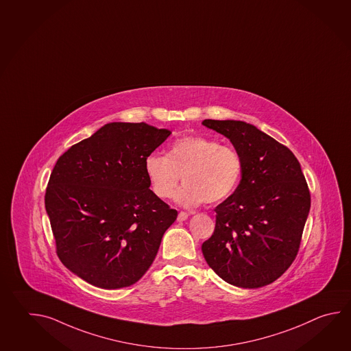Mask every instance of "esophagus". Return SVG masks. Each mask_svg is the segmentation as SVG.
Listing matches in <instances>:
<instances>
[{
    "instance_id": "1",
    "label": "esophagus",
    "mask_w": 351,
    "mask_h": 351,
    "mask_svg": "<svg viewBox=\"0 0 351 351\" xmlns=\"http://www.w3.org/2000/svg\"><path fill=\"white\" fill-rule=\"evenodd\" d=\"M187 217H189V214H187V213H184V211H181V213L178 215V221H185V220H187Z\"/></svg>"
}]
</instances>
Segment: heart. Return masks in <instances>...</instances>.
<instances>
[{
	"label": "heart",
	"instance_id": "1",
	"mask_svg": "<svg viewBox=\"0 0 351 351\" xmlns=\"http://www.w3.org/2000/svg\"><path fill=\"white\" fill-rule=\"evenodd\" d=\"M145 172L151 189L160 199H170L182 176L185 185L175 200L193 208L217 204L237 190L243 176V158L235 149L214 138L187 136L173 141L167 155L152 152L145 160Z\"/></svg>",
	"mask_w": 351,
	"mask_h": 351
}]
</instances>
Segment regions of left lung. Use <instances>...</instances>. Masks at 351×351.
Masks as SVG:
<instances>
[{
	"label": "left lung",
	"mask_w": 351,
	"mask_h": 351,
	"mask_svg": "<svg viewBox=\"0 0 351 351\" xmlns=\"http://www.w3.org/2000/svg\"><path fill=\"white\" fill-rule=\"evenodd\" d=\"M243 158L234 193L215 208L213 237L201 250L222 280L243 289L269 285L293 264L310 211L300 162L287 146L237 120H204Z\"/></svg>",
	"instance_id": "obj_1"
}]
</instances>
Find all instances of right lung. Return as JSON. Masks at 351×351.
Masks as SVG:
<instances>
[{
    "instance_id": "add662e5",
    "label": "right lung",
    "mask_w": 351,
    "mask_h": 351,
    "mask_svg": "<svg viewBox=\"0 0 351 351\" xmlns=\"http://www.w3.org/2000/svg\"><path fill=\"white\" fill-rule=\"evenodd\" d=\"M170 135L110 122L58 158L45 208L58 258L80 279L114 290L149 270L178 211L151 191L145 160Z\"/></svg>"
}]
</instances>
